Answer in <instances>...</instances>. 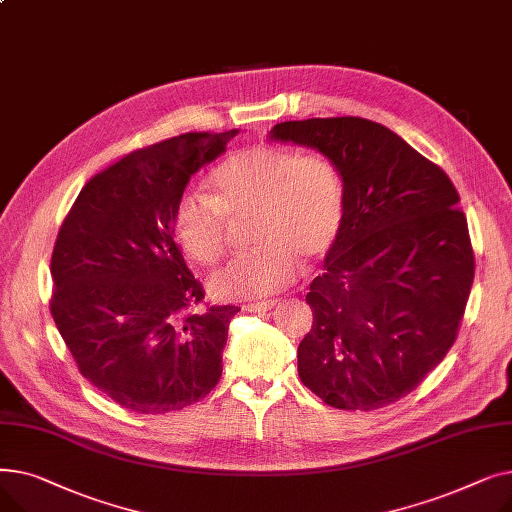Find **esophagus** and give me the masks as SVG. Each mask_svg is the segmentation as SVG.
I'll return each mask as SVG.
<instances>
[{"label":"esophagus","instance_id":"1","mask_svg":"<svg viewBox=\"0 0 512 512\" xmlns=\"http://www.w3.org/2000/svg\"><path fill=\"white\" fill-rule=\"evenodd\" d=\"M276 307V301H263V303H251L245 309L251 313H265V311H272Z\"/></svg>","mask_w":512,"mask_h":512}]
</instances>
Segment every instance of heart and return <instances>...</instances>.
<instances>
[{"instance_id":"obj_1","label":"heart","mask_w":512,"mask_h":512,"mask_svg":"<svg viewBox=\"0 0 512 512\" xmlns=\"http://www.w3.org/2000/svg\"><path fill=\"white\" fill-rule=\"evenodd\" d=\"M211 195L188 191L174 207L180 249L201 265L228 251V220L255 213L249 253L213 274L209 288L222 301L280 292L299 276V259H324L342 232L344 193L338 170L319 153L249 145L230 153L209 176Z\"/></svg>"}]
</instances>
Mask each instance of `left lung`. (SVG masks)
<instances>
[{
  "instance_id": "1",
  "label": "left lung",
  "mask_w": 512,
  "mask_h": 512,
  "mask_svg": "<svg viewBox=\"0 0 512 512\" xmlns=\"http://www.w3.org/2000/svg\"><path fill=\"white\" fill-rule=\"evenodd\" d=\"M270 137L326 155L344 193L342 232L307 294L313 326L299 378L334 409L392 405L446 357L461 326L475 259L459 193L365 118L280 122Z\"/></svg>"
}]
</instances>
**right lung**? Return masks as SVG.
<instances>
[{"mask_svg": "<svg viewBox=\"0 0 512 512\" xmlns=\"http://www.w3.org/2000/svg\"><path fill=\"white\" fill-rule=\"evenodd\" d=\"M238 130L186 132L132 151L76 197L51 255V315L78 371L120 407L180 411L222 375L234 305L205 297L174 242V207Z\"/></svg>", "mask_w": 512, "mask_h": 512, "instance_id": "obj_1", "label": "right lung"}]
</instances>
